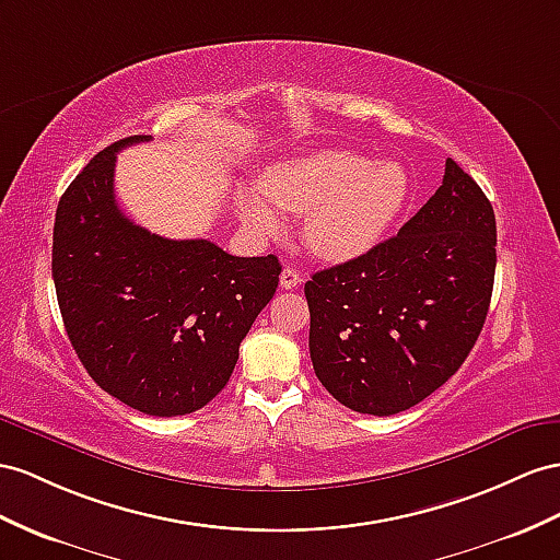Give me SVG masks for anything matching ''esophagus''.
I'll list each match as a JSON object with an SVG mask.
<instances>
[{
  "instance_id": "34e87169",
  "label": "esophagus",
  "mask_w": 560,
  "mask_h": 560,
  "mask_svg": "<svg viewBox=\"0 0 560 560\" xmlns=\"http://www.w3.org/2000/svg\"><path fill=\"white\" fill-rule=\"evenodd\" d=\"M300 281H303V275H300L298 269H293V267H283L281 277H279L281 289H295V285H298Z\"/></svg>"
}]
</instances>
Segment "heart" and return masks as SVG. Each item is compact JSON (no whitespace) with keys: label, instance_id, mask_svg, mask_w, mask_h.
Wrapping results in <instances>:
<instances>
[{"label":"heart","instance_id":"obj_1","mask_svg":"<svg viewBox=\"0 0 560 560\" xmlns=\"http://www.w3.org/2000/svg\"><path fill=\"white\" fill-rule=\"evenodd\" d=\"M271 203L305 214L303 236L324 260H352L388 232L409 196L407 170L383 161L371 165L350 151H322L275 165L260 182ZM238 214L255 232H269L277 212L255 191L238 194Z\"/></svg>","mask_w":560,"mask_h":560}]
</instances>
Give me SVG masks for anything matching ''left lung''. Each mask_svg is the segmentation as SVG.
<instances>
[{
  "label": "left lung",
  "instance_id": "left-lung-1",
  "mask_svg": "<svg viewBox=\"0 0 560 560\" xmlns=\"http://www.w3.org/2000/svg\"><path fill=\"white\" fill-rule=\"evenodd\" d=\"M494 267L492 203L447 158L442 186L397 236L305 283L314 374L352 411L419 405L476 346Z\"/></svg>",
  "mask_w": 560,
  "mask_h": 560
}]
</instances>
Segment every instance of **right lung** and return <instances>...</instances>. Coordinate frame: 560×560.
<instances>
[{
  "label": "right lung",
  "instance_id": "1",
  "mask_svg": "<svg viewBox=\"0 0 560 560\" xmlns=\"http://www.w3.org/2000/svg\"><path fill=\"white\" fill-rule=\"evenodd\" d=\"M149 139L110 143L70 182L56 208L51 277L66 334L98 388L149 417H184L226 385L281 265L125 218L116 155Z\"/></svg>",
  "mask_w": 560,
  "mask_h": 560
}]
</instances>
